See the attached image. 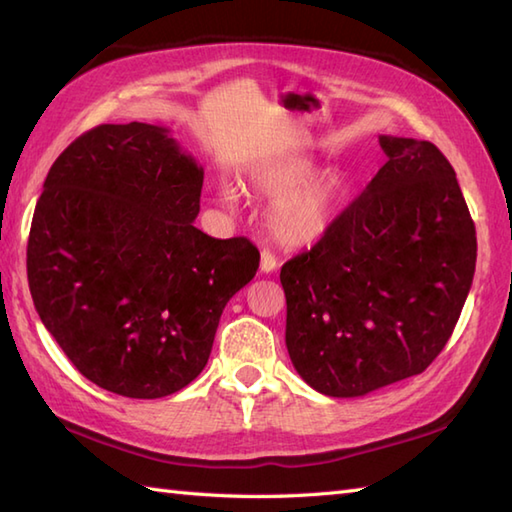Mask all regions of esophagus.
I'll return each instance as SVG.
<instances>
[{
	"label": "esophagus",
	"instance_id": "1",
	"mask_svg": "<svg viewBox=\"0 0 512 512\" xmlns=\"http://www.w3.org/2000/svg\"><path fill=\"white\" fill-rule=\"evenodd\" d=\"M259 268H262V273H273L277 268V257L270 253L268 248L262 250V259H259Z\"/></svg>",
	"mask_w": 512,
	"mask_h": 512
}]
</instances>
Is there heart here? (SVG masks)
Masks as SVG:
<instances>
[{"label": "heart", "instance_id": "heart-1", "mask_svg": "<svg viewBox=\"0 0 512 512\" xmlns=\"http://www.w3.org/2000/svg\"><path fill=\"white\" fill-rule=\"evenodd\" d=\"M314 173L310 160H284L259 169L253 187L270 204L266 226L277 242L286 246H306L328 231L334 220L341 184L334 176L309 180ZM220 200L228 209L237 206V191L222 187Z\"/></svg>", "mask_w": 512, "mask_h": 512}]
</instances>
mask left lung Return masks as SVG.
Wrapping results in <instances>:
<instances>
[{"label": "left lung", "mask_w": 512, "mask_h": 512, "mask_svg": "<svg viewBox=\"0 0 512 512\" xmlns=\"http://www.w3.org/2000/svg\"><path fill=\"white\" fill-rule=\"evenodd\" d=\"M378 143L385 165L279 275L290 361L332 398L422 374L451 339L475 275V224L451 162L429 140Z\"/></svg>", "instance_id": "1"}]
</instances>
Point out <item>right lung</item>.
<instances>
[{"label": "right lung", "mask_w": 512, "mask_h": 512, "mask_svg": "<svg viewBox=\"0 0 512 512\" xmlns=\"http://www.w3.org/2000/svg\"><path fill=\"white\" fill-rule=\"evenodd\" d=\"M204 171L169 129L99 125L54 160L32 215L28 286L79 372L127 398L198 378L222 310L259 268L246 237L193 226Z\"/></svg>", "instance_id": "obj_1"}]
</instances>
